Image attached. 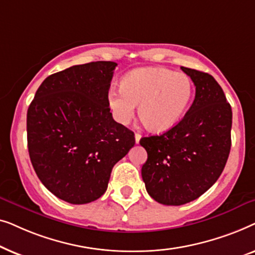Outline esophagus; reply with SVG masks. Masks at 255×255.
Here are the masks:
<instances>
[{
    "label": "esophagus",
    "mask_w": 255,
    "mask_h": 255,
    "mask_svg": "<svg viewBox=\"0 0 255 255\" xmlns=\"http://www.w3.org/2000/svg\"><path fill=\"white\" fill-rule=\"evenodd\" d=\"M134 138H135V142H139V140H140V138H141V134L139 133V132H135V134H134Z\"/></svg>",
    "instance_id": "obj_1"
}]
</instances>
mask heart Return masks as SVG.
Wrapping results in <instances>:
<instances>
[{
  "instance_id": "heart-1",
  "label": "heart",
  "mask_w": 255,
  "mask_h": 255,
  "mask_svg": "<svg viewBox=\"0 0 255 255\" xmlns=\"http://www.w3.org/2000/svg\"><path fill=\"white\" fill-rule=\"evenodd\" d=\"M194 95L190 78L163 67L134 69L121 82V90L108 95L113 115L118 123L128 124L138 115L146 128L153 132L169 130L186 114Z\"/></svg>"
}]
</instances>
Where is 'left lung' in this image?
I'll list each match as a JSON object with an SVG mask.
<instances>
[{"label":"left lung","instance_id":"obj_1","mask_svg":"<svg viewBox=\"0 0 255 255\" xmlns=\"http://www.w3.org/2000/svg\"><path fill=\"white\" fill-rule=\"evenodd\" d=\"M196 87L195 100L175 127L140 139L147 152L141 176L149 196L182 205L203 195L221 176L231 149L232 110L214 76L181 67Z\"/></svg>","mask_w":255,"mask_h":255}]
</instances>
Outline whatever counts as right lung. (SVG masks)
Segmentation results:
<instances>
[{
    "label": "right lung",
    "instance_id": "add662e5",
    "mask_svg": "<svg viewBox=\"0 0 255 255\" xmlns=\"http://www.w3.org/2000/svg\"><path fill=\"white\" fill-rule=\"evenodd\" d=\"M117 64L95 61L47 76L27 109V148L41 183L60 200L86 204L106 193L113 167L134 145L114 121L108 93Z\"/></svg>",
    "mask_w": 255,
    "mask_h": 255
}]
</instances>
